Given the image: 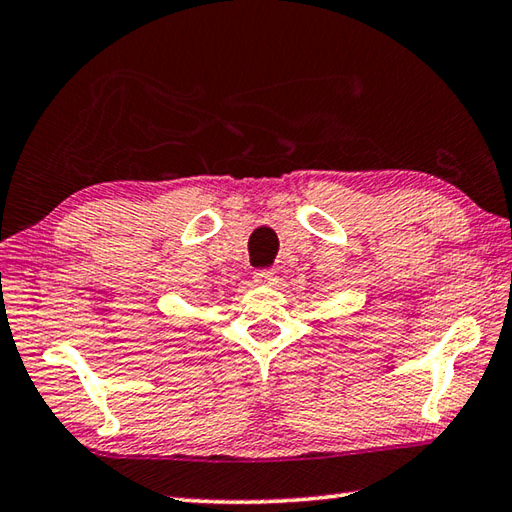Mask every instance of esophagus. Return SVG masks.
Returning <instances> with one entry per match:
<instances>
[{
    "instance_id": "1",
    "label": "esophagus",
    "mask_w": 512,
    "mask_h": 512,
    "mask_svg": "<svg viewBox=\"0 0 512 512\" xmlns=\"http://www.w3.org/2000/svg\"><path fill=\"white\" fill-rule=\"evenodd\" d=\"M253 282L257 286H275L277 284V270L275 268H259L253 273Z\"/></svg>"
}]
</instances>
